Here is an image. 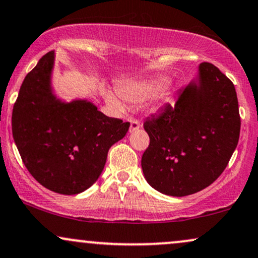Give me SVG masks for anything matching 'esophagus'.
Wrapping results in <instances>:
<instances>
[{
	"label": "esophagus",
	"mask_w": 258,
	"mask_h": 258,
	"mask_svg": "<svg viewBox=\"0 0 258 258\" xmlns=\"http://www.w3.org/2000/svg\"><path fill=\"white\" fill-rule=\"evenodd\" d=\"M141 122H139V120H136V119H132L131 120V127H130V132H135L137 131V130L141 128Z\"/></svg>",
	"instance_id": "1"
}]
</instances>
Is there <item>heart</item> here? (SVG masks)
Instances as JSON below:
<instances>
[{
	"label": "heart",
	"mask_w": 258,
	"mask_h": 258,
	"mask_svg": "<svg viewBox=\"0 0 258 258\" xmlns=\"http://www.w3.org/2000/svg\"><path fill=\"white\" fill-rule=\"evenodd\" d=\"M167 84H168V82L164 78L143 80V82H128L120 86V94L127 101L139 103V102L147 101V99L153 97V96L160 94L166 88ZM105 98L114 108L123 109V103L113 92L108 91L105 94Z\"/></svg>",
	"instance_id": "1"
}]
</instances>
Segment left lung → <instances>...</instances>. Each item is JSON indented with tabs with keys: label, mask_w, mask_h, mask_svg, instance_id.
Here are the masks:
<instances>
[{
	"label": "left lung",
	"mask_w": 258,
	"mask_h": 258,
	"mask_svg": "<svg viewBox=\"0 0 258 258\" xmlns=\"http://www.w3.org/2000/svg\"><path fill=\"white\" fill-rule=\"evenodd\" d=\"M143 126L150 138L142 156L147 181L168 196L196 194L222 174L237 148L240 115L233 83L202 62L198 82Z\"/></svg>",
	"instance_id": "left-lung-1"
}]
</instances>
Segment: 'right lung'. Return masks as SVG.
<instances>
[{
  "instance_id": "obj_1",
  "label": "right lung",
  "mask_w": 258,
  "mask_h": 258,
  "mask_svg": "<svg viewBox=\"0 0 258 258\" xmlns=\"http://www.w3.org/2000/svg\"><path fill=\"white\" fill-rule=\"evenodd\" d=\"M54 52L25 77L13 107L12 132L30 174L48 190L77 195L101 175L108 150L130 122L105 116L86 101L62 103L52 96Z\"/></svg>"
}]
</instances>
